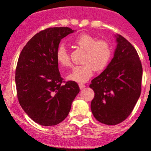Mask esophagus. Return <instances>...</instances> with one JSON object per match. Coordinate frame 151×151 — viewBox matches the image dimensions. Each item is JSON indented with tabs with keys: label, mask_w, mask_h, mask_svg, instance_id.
Wrapping results in <instances>:
<instances>
[{
	"label": "esophagus",
	"mask_w": 151,
	"mask_h": 151,
	"mask_svg": "<svg viewBox=\"0 0 151 151\" xmlns=\"http://www.w3.org/2000/svg\"><path fill=\"white\" fill-rule=\"evenodd\" d=\"M79 88H80V89H83V88H85V85L83 84V83H79Z\"/></svg>",
	"instance_id": "obj_1"
}]
</instances>
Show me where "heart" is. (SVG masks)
<instances>
[{"label":"heart","mask_w":151,"mask_h":151,"mask_svg":"<svg viewBox=\"0 0 151 151\" xmlns=\"http://www.w3.org/2000/svg\"><path fill=\"white\" fill-rule=\"evenodd\" d=\"M75 42L85 50L82 59L83 65L74 67L68 75V79L78 83H83L89 80L93 70L99 72L105 69L111 57V49L105 41H98L96 38L87 34L79 35ZM56 60L63 67L70 65L68 50L63 44L59 46L56 51Z\"/></svg>","instance_id":"heart-1"}]
</instances>
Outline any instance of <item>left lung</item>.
Returning a JSON list of instances; mask_svg holds the SVG:
<instances>
[{
    "mask_svg": "<svg viewBox=\"0 0 151 151\" xmlns=\"http://www.w3.org/2000/svg\"><path fill=\"white\" fill-rule=\"evenodd\" d=\"M114 57L105 70L92 81L95 92L91 110L98 121L114 126L125 120L141 93L142 67L134 46L119 34Z\"/></svg>",
    "mask_w": 151,
    "mask_h": 151,
    "instance_id": "obj_1",
    "label": "left lung"
}]
</instances>
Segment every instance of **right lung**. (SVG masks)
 I'll return each instance as SVG.
<instances>
[{"label":"right lung","mask_w":151,"mask_h":151,"mask_svg":"<svg viewBox=\"0 0 151 151\" xmlns=\"http://www.w3.org/2000/svg\"><path fill=\"white\" fill-rule=\"evenodd\" d=\"M74 31L68 27L40 31L19 56L15 72L19 103L28 117L42 126L63 121L80 91L75 81L62 83L56 56L61 40Z\"/></svg>","instance_id":"1"}]
</instances>
